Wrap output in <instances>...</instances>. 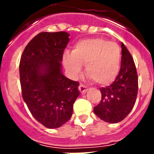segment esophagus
I'll list each match as a JSON object with an SVG mask.
<instances>
[{
	"mask_svg": "<svg viewBox=\"0 0 154 154\" xmlns=\"http://www.w3.org/2000/svg\"><path fill=\"white\" fill-rule=\"evenodd\" d=\"M79 90L80 92L82 93V94H85V93H86L87 91H88V89H87L86 87L84 85H82V84H80L79 85Z\"/></svg>",
	"mask_w": 154,
	"mask_h": 154,
	"instance_id": "34e87169",
	"label": "esophagus"
}]
</instances>
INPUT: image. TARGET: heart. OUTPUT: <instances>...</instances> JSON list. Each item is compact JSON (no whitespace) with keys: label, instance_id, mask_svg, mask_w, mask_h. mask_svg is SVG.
Returning a JSON list of instances; mask_svg holds the SVG:
<instances>
[{"label":"heart","instance_id":"heart-1","mask_svg":"<svg viewBox=\"0 0 154 154\" xmlns=\"http://www.w3.org/2000/svg\"><path fill=\"white\" fill-rule=\"evenodd\" d=\"M122 53L115 42L102 38H90L76 43L70 53L63 56L64 66L72 77L82 72L85 65V72L99 85H106L114 82L119 73Z\"/></svg>","mask_w":154,"mask_h":154}]
</instances>
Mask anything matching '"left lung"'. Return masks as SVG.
<instances>
[{"label":"left lung","instance_id":"8db88e82","mask_svg":"<svg viewBox=\"0 0 154 154\" xmlns=\"http://www.w3.org/2000/svg\"><path fill=\"white\" fill-rule=\"evenodd\" d=\"M137 89L138 79L134 59L122 43L121 69L112 85L100 89L101 100L94 108L95 114L105 122H122L134 108Z\"/></svg>","mask_w":154,"mask_h":154}]
</instances>
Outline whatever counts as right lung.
Returning a JSON list of instances; mask_svg holds the SVG:
<instances>
[{
	"label": "right lung",
	"instance_id": "obj_1",
	"mask_svg": "<svg viewBox=\"0 0 154 154\" xmlns=\"http://www.w3.org/2000/svg\"><path fill=\"white\" fill-rule=\"evenodd\" d=\"M66 32H42L26 45L19 70L23 100L35 119L56 129L71 118L79 96V83L61 71L63 53L69 42Z\"/></svg>",
	"mask_w": 154,
	"mask_h": 154
}]
</instances>
